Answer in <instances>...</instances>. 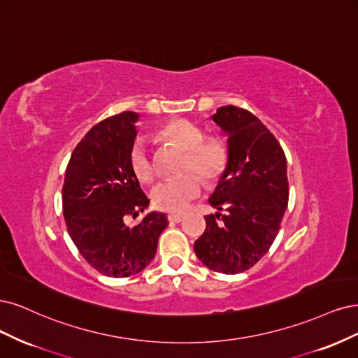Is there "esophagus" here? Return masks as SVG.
Here are the masks:
<instances>
[{"label": "esophagus", "instance_id": "esophagus-1", "mask_svg": "<svg viewBox=\"0 0 358 358\" xmlns=\"http://www.w3.org/2000/svg\"><path fill=\"white\" fill-rule=\"evenodd\" d=\"M182 215L181 214H169L168 215V220L171 222V223H180V222H182Z\"/></svg>", "mask_w": 358, "mask_h": 358}]
</instances>
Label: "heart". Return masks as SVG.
Listing matches in <instances>:
<instances>
[{
    "mask_svg": "<svg viewBox=\"0 0 358 358\" xmlns=\"http://www.w3.org/2000/svg\"><path fill=\"white\" fill-rule=\"evenodd\" d=\"M159 135L186 150L184 171H196L208 181H215L223 176L227 166V148L215 136H205V132L189 120L177 119L166 123ZM129 166L141 181H152L155 166L152 155L143 138H136L129 150ZM203 181L193 172L174 180L156 182L150 196L157 210L166 213H184L193 199L202 193Z\"/></svg>",
    "mask_w": 358,
    "mask_h": 358,
    "instance_id": "b5f03b06",
    "label": "heart"
}]
</instances>
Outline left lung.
<instances>
[{
  "label": "left lung",
  "mask_w": 358,
  "mask_h": 358,
  "mask_svg": "<svg viewBox=\"0 0 358 358\" xmlns=\"http://www.w3.org/2000/svg\"><path fill=\"white\" fill-rule=\"evenodd\" d=\"M213 120L227 135V166L194 242L198 259L215 272H244L266 255L288 203L287 160L273 134L252 113L224 106ZM224 209L226 215H222Z\"/></svg>",
  "instance_id": "1"
}]
</instances>
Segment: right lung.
I'll list each match as a JSON object with an SVG mask.
<instances>
[{
  "label": "right lung",
  "mask_w": 358,
  "mask_h": 358,
  "mask_svg": "<svg viewBox=\"0 0 358 358\" xmlns=\"http://www.w3.org/2000/svg\"><path fill=\"white\" fill-rule=\"evenodd\" d=\"M136 120V113L123 111L96 123L76 145L62 186L66 229L80 255L116 278L148 266L168 226L164 213H148L134 227L124 224L126 215H138L150 203L129 166Z\"/></svg>",
  "instance_id": "obj_1"
}]
</instances>
